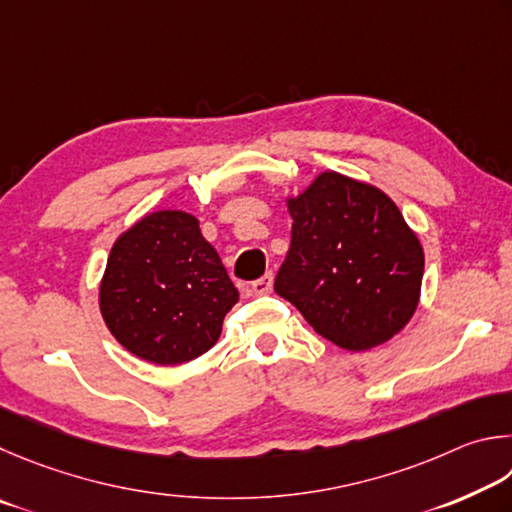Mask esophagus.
Here are the masks:
<instances>
[{"instance_id":"obj_1","label":"esophagus","mask_w":512,"mask_h":512,"mask_svg":"<svg viewBox=\"0 0 512 512\" xmlns=\"http://www.w3.org/2000/svg\"><path fill=\"white\" fill-rule=\"evenodd\" d=\"M272 283H274V276L272 272H267L261 279L251 283V292L256 294V297H263V294H270L272 292Z\"/></svg>"}]
</instances>
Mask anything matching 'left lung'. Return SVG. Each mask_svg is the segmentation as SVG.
<instances>
[{"label":"left lung","instance_id":"obj_1","mask_svg":"<svg viewBox=\"0 0 512 512\" xmlns=\"http://www.w3.org/2000/svg\"><path fill=\"white\" fill-rule=\"evenodd\" d=\"M292 242L274 290L328 342L360 353L414 317L425 254L396 202L335 170L288 197Z\"/></svg>","mask_w":512,"mask_h":512}]
</instances>
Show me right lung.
Returning a JSON list of instances; mask_svg holds the SVG:
<instances>
[{"instance_id": "obj_1", "label": "right lung", "mask_w": 512, "mask_h": 512, "mask_svg": "<svg viewBox=\"0 0 512 512\" xmlns=\"http://www.w3.org/2000/svg\"><path fill=\"white\" fill-rule=\"evenodd\" d=\"M238 303L218 251L186 211L143 215L116 238L98 306L116 342L141 360L173 366L209 351Z\"/></svg>"}]
</instances>
